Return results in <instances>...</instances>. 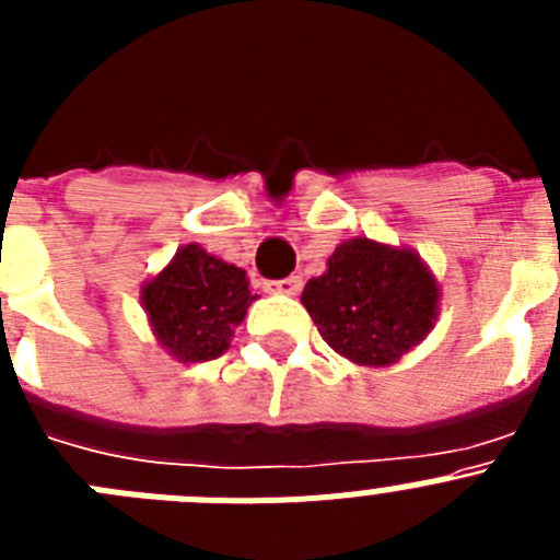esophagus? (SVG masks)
<instances>
[{"label":"esophagus","instance_id":"34e87169","mask_svg":"<svg viewBox=\"0 0 560 560\" xmlns=\"http://www.w3.org/2000/svg\"><path fill=\"white\" fill-rule=\"evenodd\" d=\"M300 289H303V280H300V277H283V280H269V283H266V291H269V294L294 296L300 294Z\"/></svg>","mask_w":560,"mask_h":560}]
</instances>
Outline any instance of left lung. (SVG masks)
<instances>
[{
    "instance_id": "obj_1",
    "label": "left lung",
    "mask_w": 560,
    "mask_h": 560,
    "mask_svg": "<svg viewBox=\"0 0 560 560\" xmlns=\"http://www.w3.org/2000/svg\"><path fill=\"white\" fill-rule=\"evenodd\" d=\"M303 305L336 353L359 368H389L432 334L440 283L409 246L359 235L341 241L328 271L305 283Z\"/></svg>"
}]
</instances>
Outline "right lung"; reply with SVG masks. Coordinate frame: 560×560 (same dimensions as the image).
<instances>
[{
    "label": "right lung",
    "mask_w": 560,
    "mask_h": 560,
    "mask_svg": "<svg viewBox=\"0 0 560 560\" xmlns=\"http://www.w3.org/2000/svg\"><path fill=\"white\" fill-rule=\"evenodd\" d=\"M255 300L246 271L199 244L179 246L165 269L140 285L153 339L182 364L219 359L230 350L235 328Z\"/></svg>",
    "instance_id": "1"
}]
</instances>
